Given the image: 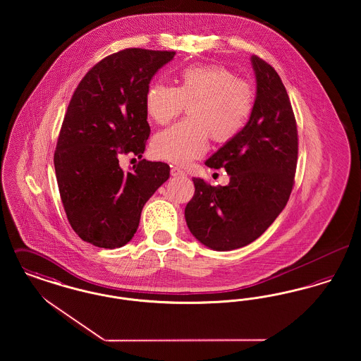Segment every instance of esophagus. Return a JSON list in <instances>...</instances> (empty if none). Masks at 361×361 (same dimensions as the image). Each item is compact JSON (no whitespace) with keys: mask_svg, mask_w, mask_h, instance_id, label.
I'll use <instances>...</instances> for the list:
<instances>
[{"mask_svg":"<svg viewBox=\"0 0 361 361\" xmlns=\"http://www.w3.org/2000/svg\"><path fill=\"white\" fill-rule=\"evenodd\" d=\"M171 174H172L173 177H183V176H185V173L183 172L181 169L176 168V166H173L172 169H171Z\"/></svg>","mask_w":361,"mask_h":361,"instance_id":"obj_1","label":"esophagus"}]
</instances>
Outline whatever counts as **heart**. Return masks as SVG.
Instances as JSON below:
<instances>
[{
    "label": "heart",
    "instance_id": "heart-1",
    "mask_svg": "<svg viewBox=\"0 0 361 361\" xmlns=\"http://www.w3.org/2000/svg\"><path fill=\"white\" fill-rule=\"evenodd\" d=\"M256 103L255 87L219 65H196L183 70L178 85L153 84L145 97L147 116L166 124L188 106V121L158 133L152 140L155 158L188 165L206 153L208 137L227 143L240 135Z\"/></svg>",
    "mask_w": 361,
    "mask_h": 361
}]
</instances>
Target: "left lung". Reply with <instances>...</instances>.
<instances>
[{"mask_svg": "<svg viewBox=\"0 0 361 361\" xmlns=\"http://www.w3.org/2000/svg\"><path fill=\"white\" fill-rule=\"evenodd\" d=\"M257 93L255 109L238 137L206 161L224 168L226 187L193 178L185 207L192 235L218 252L249 245L275 222L287 204L298 162V128L291 102L276 70L252 55Z\"/></svg>", "mask_w": 361, "mask_h": 361, "instance_id": "1", "label": "left lung"}]
</instances>
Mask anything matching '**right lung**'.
<instances>
[{
    "instance_id": "1",
    "label": "right lung",
    "mask_w": 361,
    "mask_h": 361,
    "mask_svg": "<svg viewBox=\"0 0 361 361\" xmlns=\"http://www.w3.org/2000/svg\"><path fill=\"white\" fill-rule=\"evenodd\" d=\"M174 54H112L86 73L70 100L54 166L70 226L94 246L115 249L133 240L142 208L169 178L168 164L146 159L124 172L119 155L142 158L150 135L146 92Z\"/></svg>"
}]
</instances>
